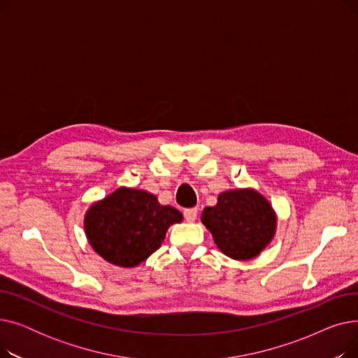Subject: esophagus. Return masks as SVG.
Instances as JSON below:
<instances>
[{
    "mask_svg": "<svg viewBox=\"0 0 358 358\" xmlns=\"http://www.w3.org/2000/svg\"><path fill=\"white\" fill-rule=\"evenodd\" d=\"M184 217L187 222H194L197 219V209L196 208L184 209Z\"/></svg>",
    "mask_w": 358,
    "mask_h": 358,
    "instance_id": "1",
    "label": "esophagus"
}]
</instances>
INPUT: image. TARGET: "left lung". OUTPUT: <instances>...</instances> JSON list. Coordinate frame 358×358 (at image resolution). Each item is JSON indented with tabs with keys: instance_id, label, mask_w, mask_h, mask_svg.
I'll use <instances>...</instances> for the list:
<instances>
[{
	"instance_id": "1",
	"label": "left lung",
	"mask_w": 358,
	"mask_h": 358,
	"mask_svg": "<svg viewBox=\"0 0 358 358\" xmlns=\"http://www.w3.org/2000/svg\"><path fill=\"white\" fill-rule=\"evenodd\" d=\"M201 222L217 248L231 258L250 259L273 239L275 215L270 203L254 190H234L219 194L217 204L206 208Z\"/></svg>"
}]
</instances>
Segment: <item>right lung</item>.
<instances>
[{
    "label": "right lung",
    "mask_w": 358,
    "mask_h": 358,
    "mask_svg": "<svg viewBox=\"0 0 358 358\" xmlns=\"http://www.w3.org/2000/svg\"><path fill=\"white\" fill-rule=\"evenodd\" d=\"M181 219L154 194L120 187L91 206L84 224L94 251L111 264L135 267L161 247L166 229Z\"/></svg>",
    "instance_id": "1"
}]
</instances>
